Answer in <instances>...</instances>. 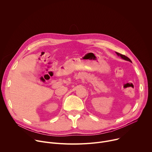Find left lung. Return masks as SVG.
I'll return each instance as SVG.
<instances>
[{
    "label": "left lung",
    "instance_id": "8db88e82",
    "mask_svg": "<svg viewBox=\"0 0 152 152\" xmlns=\"http://www.w3.org/2000/svg\"><path fill=\"white\" fill-rule=\"evenodd\" d=\"M116 54H117L118 56H120L122 59H124V60H126V61H129V62H132L131 60L128 57H127L126 56H125V55H122V54H120V53H118V52H116Z\"/></svg>",
    "mask_w": 152,
    "mask_h": 152
}]
</instances>
